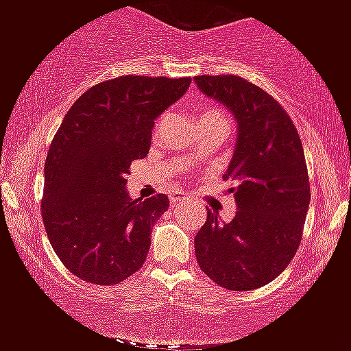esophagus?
Returning <instances> with one entry per match:
<instances>
[{
  "mask_svg": "<svg viewBox=\"0 0 351 351\" xmlns=\"http://www.w3.org/2000/svg\"><path fill=\"white\" fill-rule=\"evenodd\" d=\"M171 204H183V202H189V195L183 194V192H175V194L169 197Z\"/></svg>",
  "mask_w": 351,
  "mask_h": 351,
  "instance_id": "34e87169",
  "label": "esophagus"
}]
</instances>
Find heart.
Masks as SVG:
<instances>
[{"label": "heart", "mask_w": 351, "mask_h": 351, "mask_svg": "<svg viewBox=\"0 0 351 351\" xmlns=\"http://www.w3.org/2000/svg\"><path fill=\"white\" fill-rule=\"evenodd\" d=\"M201 121H223V114L218 109H206L204 112L201 114Z\"/></svg>", "instance_id": "obj_1"}]
</instances>
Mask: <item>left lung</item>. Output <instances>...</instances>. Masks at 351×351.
<instances>
[{
	"instance_id": "obj_1",
	"label": "left lung",
	"mask_w": 351,
	"mask_h": 351,
	"mask_svg": "<svg viewBox=\"0 0 351 351\" xmlns=\"http://www.w3.org/2000/svg\"><path fill=\"white\" fill-rule=\"evenodd\" d=\"M202 93L237 121V143L225 180L237 213L208 218L194 239L195 258L213 282L251 291L279 277L300 247L310 204V180L298 130L279 101L234 74L195 76Z\"/></svg>"
}]
</instances>
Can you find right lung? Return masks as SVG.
I'll list each match as a JSON object with an SVG mask.
<instances>
[{
  "label": "right lung",
  "mask_w": 351,
  "mask_h": 351,
  "mask_svg": "<svg viewBox=\"0 0 351 351\" xmlns=\"http://www.w3.org/2000/svg\"><path fill=\"white\" fill-rule=\"evenodd\" d=\"M191 81L119 76L91 86L65 114L45 162L41 215L51 247L80 279L112 286L145 263L169 199L133 201L126 176L131 160L149 154L154 121Z\"/></svg>",
  "instance_id": "right-lung-1"
}]
</instances>
